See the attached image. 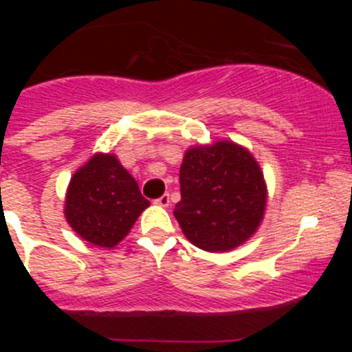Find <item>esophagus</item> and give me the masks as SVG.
Returning a JSON list of instances; mask_svg holds the SVG:
<instances>
[{
  "label": "esophagus",
  "mask_w": 352,
  "mask_h": 352,
  "mask_svg": "<svg viewBox=\"0 0 352 352\" xmlns=\"http://www.w3.org/2000/svg\"><path fill=\"white\" fill-rule=\"evenodd\" d=\"M155 204H158V206H163V208H166V206L170 204V196H168V194H163L162 197L155 199Z\"/></svg>",
  "instance_id": "obj_1"
}]
</instances>
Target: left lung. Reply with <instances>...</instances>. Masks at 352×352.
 <instances>
[{
  "mask_svg": "<svg viewBox=\"0 0 352 352\" xmlns=\"http://www.w3.org/2000/svg\"><path fill=\"white\" fill-rule=\"evenodd\" d=\"M180 196L173 214L184 235L202 250L226 252L254 235L267 190L254 156L239 144L219 141L187 150Z\"/></svg>",
  "mask_w": 352,
  "mask_h": 352,
  "instance_id": "1",
  "label": "left lung"
}]
</instances>
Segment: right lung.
Wrapping results in <instances>:
<instances>
[{
	"mask_svg": "<svg viewBox=\"0 0 352 352\" xmlns=\"http://www.w3.org/2000/svg\"><path fill=\"white\" fill-rule=\"evenodd\" d=\"M150 206L113 155H95L71 179L65 214L71 228L97 247H113Z\"/></svg>",
	"mask_w": 352,
	"mask_h": 352,
	"instance_id": "right-lung-1",
	"label": "right lung"
}]
</instances>
